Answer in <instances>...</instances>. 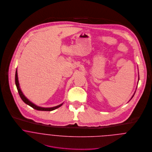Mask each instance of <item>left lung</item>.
I'll return each instance as SVG.
<instances>
[{"mask_svg": "<svg viewBox=\"0 0 152 152\" xmlns=\"http://www.w3.org/2000/svg\"><path fill=\"white\" fill-rule=\"evenodd\" d=\"M138 80H139V79H138ZM138 82H139V81H138ZM134 94H135V93H134V94H133V96H132V98H131V99H130V100H131V99H132V98H133V96H134ZM130 100H129V101H130Z\"/></svg>", "mask_w": 152, "mask_h": 152, "instance_id": "left-lung-1", "label": "left lung"}]
</instances>
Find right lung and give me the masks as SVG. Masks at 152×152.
<instances>
[{"label": "right lung", "instance_id": "obj_1", "mask_svg": "<svg viewBox=\"0 0 152 152\" xmlns=\"http://www.w3.org/2000/svg\"><path fill=\"white\" fill-rule=\"evenodd\" d=\"M15 84H16V88L18 89L19 94L21 98V99L22 100V101H23L25 104L29 105V106H31V107H32L33 108L37 110H39V111H52L54 110L59 107H60L63 103L57 105V106H55V107H40V106H38L36 104H35L34 103H33L32 102L29 100L28 99H27L25 95L23 94V93H22L20 88V86H19V81H18V71H17V68H16V73H15Z\"/></svg>", "mask_w": 152, "mask_h": 152}]
</instances>
